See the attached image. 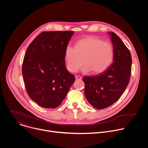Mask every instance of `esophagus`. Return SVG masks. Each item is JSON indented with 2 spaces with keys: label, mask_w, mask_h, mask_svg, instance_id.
<instances>
[{
  "label": "esophagus",
  "mask_w": 148,
  "mask_h": 148,
  "mask_svg": "<svg viewBox=\"0 0 148 148\" xmlns=\"http://www.w3.org/2000/svg\"><path fill=\"white\" fill-rule=\"evenodd\" d=\"M75 79H77V80H79V79L80 80L82 79V77L79 75H75Z\"/></svg>",
  "instance_id": "1"
}]
</instances>
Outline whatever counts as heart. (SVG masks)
Here are the masks:
<instances>
[{"instance_id": "obj_1", "label": "heart", "mask_w": 148, "mask_h": 148, "mask_svg": "<svg viewBox=\"0 0 148 148\" xmlns=\"http://www.w3.org/2000/svg\"><path fill=\"white\" fill-rule=\"evenodd\" d=\"M114 57V48L110 43L91 36L78 40L74 48L67 46L64 51L66 69L71 73L76 72L84 62L83 71L101 73L111 66Z\"/></svg>"}]
</instances>
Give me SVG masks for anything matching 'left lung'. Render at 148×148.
Listing matches in <instances>:
<instances>
[{
    "label": "left lung",
    "instance_id": "left-lung-1",
    "mask_svg": "<svg viewBox=\"0 0 148 148\" xmlns=\"http://www.w3.org/2000/svg\"><path fill=\"white\" fill-rule=\"evenodd\" d=\"M108 34L114 50L113 62L105 71L82 78L86 99L97 110L107 108L120 98L131 74L132 57L129 49L115 33Z\"/></svg>",
    "mask_w": 148,
    "mask_h": 148
}]
</instances>
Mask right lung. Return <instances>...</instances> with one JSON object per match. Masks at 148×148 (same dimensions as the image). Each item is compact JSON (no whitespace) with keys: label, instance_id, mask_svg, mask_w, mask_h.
<instances>
[{"label":"right lung","instance_id":"right-lung-1","mask_svg":"<svg viewBox=\"0 0 148 148\" xmlns=\"http://www.w3.org/2000/svg\"><path fill=\"white\" fill-rule=\"evenodd\" d=\"M74 32H43L29 46L22 74L26 91L40 107L55 108L75 81L66 67L64 51Z\"/></svg>","mask_w":148,"mask_h":148}]
</instances>
